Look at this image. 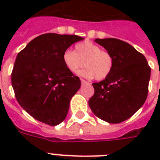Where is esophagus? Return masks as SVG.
I'll use <instances>...</instances> for the list:
<instances>
[{"mask_svg": "<svg viewBox=\"0 0 160 160\" xmlns=\"http://www.w3.org/2000/svg\"><path fill=\"white\" fill-rule=\"evenodd\" d=\"M81 84H82V85H87V84H89V83H88L87 81H85V80L81 79Z\"/></svg>", "mask_w": 160, "mask_h": 160, "instance_id": "obj_1", "label": "esophagus"}]
</instances>
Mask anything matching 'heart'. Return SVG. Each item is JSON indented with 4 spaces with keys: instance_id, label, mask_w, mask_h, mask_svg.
Listing matches in <instances>:
<instances>
[{
    "instance_id": "heart-1",
    "label": "heart",
    "mask_w": 160,
    "mask_h": 160,
    "mask_svg": "<svg viewBox=\"0 0 160 160\" xmlns=\"http://www.w3.org/2000/svg\"><path fill=\"white\" fill-rule=\"evenodd\" d=\"M62 60L70 72L76 73L85 63L86 67L79 75L87 79L96 78L101 80L107 78L114 68V58L109 51H103L91 41L77 43L75 51L66 50L62 55Z\"/></svg>"
}]
</instances>
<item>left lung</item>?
<instances>
[{
    "label": "left lung",
    "instance_id": "left-lung-1",
    "mask_svg": "<svg viewBox=\"0 0 160 160\" xmlns=\"http://www.w3.org/2000/svg\"><path fill=\"white\" fill-rule=\"evenodd\" d=\"M95 41L111 54L114 68L105 80L92 84L95 94L89 105L104 121L121 123L145 102L151 69L144 55L125 41L115 38L95 39Z\"/></svg>",
    "mask_w": 160,
    "mask_h": 160
}]
</instances>
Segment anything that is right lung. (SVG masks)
Masks as SVG:
<instances>
[{"label":"right lung","mask_w":160,"mask_h":160,"mask_svg":"<svg viewBox=\"0 0 160 160\" xmlns=\"http://www.w3.org/2000/svg\"><path fill=\"white\" fill-rule=\"evenodd\" d=\"M82 40L75 35L43 34L18 53L11 84L20 105L34 119L51 126L65 119L80 80L66 69L62 55Z\"/></svg>","instance_id":"obj_1"}]
</instances>
